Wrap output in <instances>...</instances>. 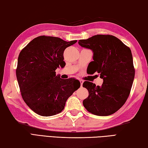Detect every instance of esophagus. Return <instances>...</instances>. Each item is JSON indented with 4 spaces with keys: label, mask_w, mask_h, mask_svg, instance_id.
Masks as SVG:
<instances>
[{
    "label": "esophagus",
    "mask_w": 148,
    "mask_h": 148,
    "mask_svg": "<svg viewBox=\"0 0 148 148\" xmlns=\"http://www.w3.org/2000/svg\"><path fill=\"white\" fill-rule=\"evenodd\" d=\"M79 82H80V84H81V86L82 87V85H83V83H84V81H83V80L80 79V80H79Z\"/></svg>",
    "instance_id": "1"
}]
</instances>
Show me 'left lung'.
Here are the masks:
<instances>
[{"mask_svg": "<svg viewBox=\"0 0 148 148\" xmlns=\"http://www.w3.org/2000/svg\"><path fill=\"white\" fill-rule=\"evenodd\" d=\"M78 44L93 51L90 74L97 72L103 79L101 87L88 81L84 82L83 87L89 92L83 101L84 107L99 116L114 114L128 99L134 81L135 69L131 49L109 34L95 35L79 40Z\"/></svg>", "mask_w": 148, "mask_h": 148, "instance_id": "obj_1", "label": "left lung"}]
</instances>
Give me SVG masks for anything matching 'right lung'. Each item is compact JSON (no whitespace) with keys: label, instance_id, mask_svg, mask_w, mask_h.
I'll use <instances>...</instances> for the list:
<instances>
[{"label":"right lung","instance_id":"obj_1","mask_svg":"<svg viewBox=\"0 0 148 148\" xmlns=\"http://www.w3.org/2000/svg\"><path fill=\"white\" fill-rule=\"evenodd\" d=\"M76 42L44 35L34 38L20 52L16 72L21 97L40 116L61 112L69 97L80 87L78 80L63 79L56 74L57 67L65 63L64 49Z\"/></svg>","mask_w":148,"mask_h":148}]
</instances>
